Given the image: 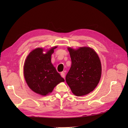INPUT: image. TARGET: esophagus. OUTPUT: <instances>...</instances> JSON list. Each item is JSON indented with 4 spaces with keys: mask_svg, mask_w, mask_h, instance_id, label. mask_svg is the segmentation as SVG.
Segmentation results:
<instances>
[{
    "mask_svg": "<svg viewBox=\"0 0 128 128\" xmlns=\"http://www.w3.org/2000/svg\"><path fill=\"white\" fill-rule=\"evenodd\" d=\"M65 74L64 72H60V76H62V77L64 78L65 77Z\"/></svg>",
    "mask_w": 128,
    "mask_h": 128,
    "instance_id": "esophagus-1",
    "label": "esophagus"
}]
</instances>
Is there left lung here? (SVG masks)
<instances>
[{"label": "left lung", "mask_w": 128, "mask_h": 128, "mask_svg": "<svg viewBox=\"0 0 128 128\" xmlns=\"http://www.w3.org/2000/svg\"><path fill=\"white\" fill-rule=\"evenodd\" d=\"M71 68L66 76V82L74 94H88L98 86L101 77L102 66L96 52L90 47L77 50L68 47Z\"/></svg>", "instance_id": "1"}]
</instances>
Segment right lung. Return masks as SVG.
Instances as JSON below:
<instances>
[{
	"instance_id": "right-lung-1",
	"label": "right lung",
	"mask_w": 128,
	"mask_h": 128,
	"mask_svg": "<svg viewBox=\"0 0 128 128\" xmlns=\"http://www.w3.org/2000/svg\"><path fill=\"white\" fill-rule=\"evenodd\" d=\"M54 46L46 53L42 48H38L31 51L24 65V76L30 88L42 96H46L52 92L59 83L64 79L58 72L51 63V55Z\"/></svg>"
}]
</instances>
